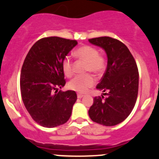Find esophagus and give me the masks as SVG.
Here are the masks:
<instances>
[{"label": "esophagus", "instance_id": "1", "mask_svg": "<svg viewBox=\"0 0 159 159\" xmlns=\"http://www.w3.org/2000/svg\"><path fill=\"white\" fill-rule=\"evenodd\" d=\"M77 97H78L79 99H81V98L84 97V95H82V94H78V95H77Z\"/></svg>", "mask_w": 159, "mask_h": 159}]
</instances>
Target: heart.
Listing matches in <instances>:
<instances>
[{"label": "heart", "mask_w": 159, "mask_h": 159, "mask_svg": "<svg viewBox=\"0 0 159 159\" xmlns=\"http://www.w3.org/2000/svg\"><path fill=\"white\" fill-rule=\"evenodd\" d=\"M77 58L87 62L85 71H92L95 75H101L106 68V59L99 54L98 49L90 45L79 48L75 51ZM62 69L64 75L71 77L74 74L72 60L67 56L62 61ZM95 80L92 74H84L75 76L68 83V88L80 93L86 92L90 88L94 86Z\"/></svg>", "instance_id": "b5f03b06"}]
</instances>
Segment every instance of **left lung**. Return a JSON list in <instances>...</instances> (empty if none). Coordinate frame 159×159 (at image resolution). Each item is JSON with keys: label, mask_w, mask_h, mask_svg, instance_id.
<instances>
[{"label": "left lung", "mask_w": 159, "mask_h": 159, "mask_svg": "<svg viewBox=\"0 0 159 159\" xmlns=\"http://www.w3.org/2000/svg\"><path fill=\"white\" fill-rule=\"evenodd\" d=\"M88 40L102 48L107 56L106 71L96 86L106 97H95L88 114L95 123L115 126L124 121L135 105L139 92L137 64L128 48L117 39L101 36Z\"/></svg>", "instance_id": "8db88e82"}]
</instances>
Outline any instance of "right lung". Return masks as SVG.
<instances>
[{"mask_svg": "<svg viewBox=\"0 0 159 159\" xmlns=\"http://www.w3.org/2000/svg\"><path fill=\"white\" fill-rule=\"evenodd\" d=\"M76 44L75 40L44 37L25 57L20 78L22 100L32 119L42 127H57L71 117L76 93L58 92V88L66 84L63 60Z\"/></svg>", "mask_w": 159, "mask_h": 159, "instance_id": "right-lung-1", "label": "right lung"}]
</instances>
